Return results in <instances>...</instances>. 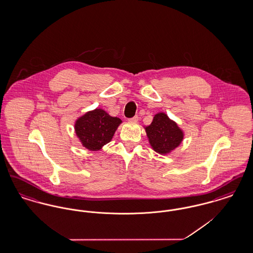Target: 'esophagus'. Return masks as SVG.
<instances>
[{
	"label": "esophagus",
	"mask_w": 253,
	"mask_h": 253,
	"mask_svg": "<svg viewBox=\"0 0 253 253\" xmlns=\"http://www.w3.org/2000/svg\"><path fill=\"white\" fill-rule=\"evenodd\" d=\"M138 121V117L137 116H134V117H132L131 119H129V121H133V122H136V121Z\"/></svg>",
	"instance_id": "obj_1"
}]
</instances>
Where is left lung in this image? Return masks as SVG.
<instances>
[{
	"mask_svg": "<svg viewBox=\"0 0 253 253\" xmlns=\"http://www.w3.org/2000/svg\"><path fill=\"white\" fill-rule=\"evenodd\" d=\"M147 136L153 149L162 155L175 149L183 139V132L174 121L164 113H158L153 122L146 127Z\"/></svg>",
	"mask_w": 253,
	"mask_h": 253,
	"instance_id": "obj_1",
	"label": "left lung"
}]
</instances>
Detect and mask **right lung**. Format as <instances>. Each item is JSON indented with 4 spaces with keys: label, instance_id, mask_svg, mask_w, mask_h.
Instances as JSON below:
<instances>
[{
    "label": "right lung",
    "instance_id": "obj_1",
    "mask_svg": "<svg viewBox=\"0 0 253 253\" xmlns=\"http://www.w3.org/2000/svg\"><path fill=\"white\" fill-rule=\"evenodd\" d=\"M121 123L119 118H113L105 111L96 109L80 118L76 122L75 130L85 148L97 151L111 141Z\"/></svg>",
    "mask_w": 253,
    "mask_h": 253
}]
</instances>
